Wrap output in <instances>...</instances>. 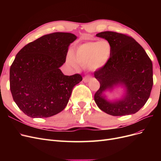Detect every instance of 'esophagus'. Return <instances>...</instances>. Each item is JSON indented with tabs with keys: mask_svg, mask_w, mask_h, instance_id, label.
<instances>
[{
	"mask_svg": "<svg viewBox=\"0 0 161 161\" xmlns=\"http://www.w3.org/2000/svg\"><path fill=\"white\" fill-rule=\"evenodd\" d=\"M90 79H91V77H90L89 75H86V76H85L83 78V81H84L85 82H87L89 81Z\"/></svg>",
	"mask_w": 161,
	"mask_h": 161,
	"instance_id": "esophagus-1",
	"label": "esophagus"
}]
</instances>
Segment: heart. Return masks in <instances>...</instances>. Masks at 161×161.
<instances>
[{
  "label": "heart",
  "mask_w": 161,
  "mask_h": 161,
  "mask_svg": "<svg viewBox=\"0 0 161 161\" xmlns=\"http://www.w3.org/2000/svg\"><path fill=\"white\" fill-rule=\"evenodd\" d=\"M111 52V45L108 40L88 42L78 46L75 52L74 58L70 56L68 62L70 65L76 67V61L82 67L96 71L107 64Z\"/></svg>",
  "instance_id": "heart-1"
}]
</instances>
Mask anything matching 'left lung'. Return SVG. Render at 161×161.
I'll use <instances>...</instances> for the list:
<instances>
[{
	"instance_id": "1",
	"label": "left lung",
	"mask_w": 161,
	"mask_h": 161,
	"mask_svg": "<svg viewBox=\"0 0 161 161\" xmlns=\"http://www.w3.org/2000/svg\"><path fill=\"white\" fill-rule=\"evenodd\" d=\"M96 36L108 40L112 48L107 64L94 73L100 82V88L94 96L97 105L114 116L136 114L147 103L153 88L152 61L144 48L125 34L103 31ZM118 85L125 86L124 98L113 102L107 100L103 92Z\"/></svg>"
}]
</instances>
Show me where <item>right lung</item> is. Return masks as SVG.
Masks as SVG:
<instances>
[{"label": "right lung", "mask_w": 161, "mask_h": 161, "mask_svg": "<svg viewBox=\"0 0 161 161\" xmlns=\"http://www.w3.org/2000/svg\"><path fill=\"white\" fill-rule=\"evenodd\" d=\"M76 38L70 33L47 34L17 53L10 68V89L27 116L48 118L66 108L74 86L82 80L79 74L66 76L60 69Z\"/></svg>", "instance_id": "obj_1"}]
</instances>
